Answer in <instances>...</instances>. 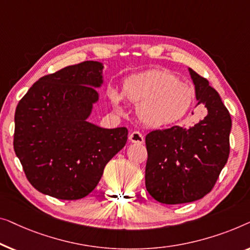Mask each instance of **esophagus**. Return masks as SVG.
I'll use <instances>...</instances> for the list:
<instances>
[{
    "label": "esophagus",
    "mask_w": 250,
    "mask_h": 250,
    "mask_svg": "<svg viewBox=\"0 0 250 250\" xmlns=\"http://www.w3.org/2000/svg\"><path fill=\"white\" fill-rule=\"evenodd\" d=\"M129 139L131 143L135 144H143L144 143V136L139 131H133L129 135Z\"/></svg>",
    "instance_id": "1"
}]
</instances>
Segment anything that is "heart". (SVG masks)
Segmentation results:
<instances>
[{
	"mask_svg": "<svg viewBox=\"0 0 250 250\" xmlns=\"http://www.w3.org/2000/svg\"><path fill=\"white\" fill-rule=\"evenodd\" d=\"M124 96L133 104H139L137 115L144 125L162 128L181 120L190 110L194 90L188 83L163 70H152L126 80ZM115 107H120L121 95L108 93Z\"/></svg>",
	"mask_w": 250,
	"mask_h": 250,
	"instance_id": "1",
	"label": "heart"
}]
</instances>
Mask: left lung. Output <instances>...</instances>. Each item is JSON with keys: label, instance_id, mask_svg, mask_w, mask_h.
I'll use <instances>...</instances> for the list:
<instances>
[{"label": "left lung", "instance_id": "obj_1", "mask_svg": "<svg viewBox=\"0 0 250 250\" xmlns=\"http://www.w3.org/2000/svg\"><path fill=\"white\" fill-rule=\"evenodd\" d=\"M197 105L207 115L190 128L174 125L146 136L147 191L162 204L195 202L212 190L230 153L231 117L208 80L189 69Z\"/></svg>", "mask_w": 250, "mask_h": 250}]
</instances>
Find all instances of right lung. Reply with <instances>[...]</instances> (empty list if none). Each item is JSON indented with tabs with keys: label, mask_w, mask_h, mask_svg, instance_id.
I'll use <instances>...</instances> for the list:
<instances>
[{
	"label": "right lung",
	"mask_w": 250,
	"mask_h": 250,
	"mask_svg": "<svg viewBox=\"0 0 250 250\" xmlns=\"http://www.w3.org/2000/svg\"><path fill=\"white\" fill-rule=\"evenodd\" d=\"M103 64L85 61L44 76L17 105L13 147L42 194L76 200L94 190L105 165L124 148L128 129L87 121L103 83Z\"/></svg>",
	"instance_id": "add662e5"
}]
</instances>
